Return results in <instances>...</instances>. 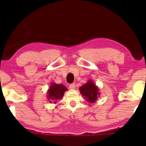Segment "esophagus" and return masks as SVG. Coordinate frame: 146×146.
I'll return each instance as SVG.
<instances>
[{"label":"esophagus","instance_id":"1","mask_svg":"<svg viewBox=\"0 0 146 146\" xmlns=\"http://www.w3.org/2000/svg\"><path fill=\"white\" fill-rule=\"evenodd\" d=\"M75 83H73V84H70V86H69V87H70V89H71V90H74V89L75 88Z\"/></svg>","mask_w":146,"mask_h":146}]
</instances>
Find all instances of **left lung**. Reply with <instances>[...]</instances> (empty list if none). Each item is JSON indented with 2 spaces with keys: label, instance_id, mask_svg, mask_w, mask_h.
<instances>
[{
  "label": "left lung",
  "instance_id": "1",
  "mask_svg": "<svg viewBox=\"0 0 146 146\" xmlns=\"http://www.w3.org/2000/svg\"><path fill=\"white\" fill-rule=\"evenodd\" d=\"M80 91L82 95L85 97L86 100L91 103L95 102L100 95V93H98V88L91 80L88 81L87 83L81 86Z\"/></svg>",
  "mask_w": 146,
  "mask_h": 146
}]
</instances>
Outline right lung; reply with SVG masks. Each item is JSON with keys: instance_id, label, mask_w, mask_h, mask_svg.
I'll return each instance as SVG.
<instances>
[{"instance_id": "add662e5", "label": "right lung", "mask_w": 146, "mask_h": 146, "mask_svg": "<svg viewBox=\"0 0 146 146\" xmlns=\"http://www.w3.org/2000/svg\"><path fill=\"white\" fill-rule=\"evenodd\" d=\"M67 90L66 88L64 85H59L56 84H51V85L49 88L48 90V98L49 102H51V100L56 101L62 97L65 91ZM56 102H54L55 103Z\"/></svg>"}]
</instances>
